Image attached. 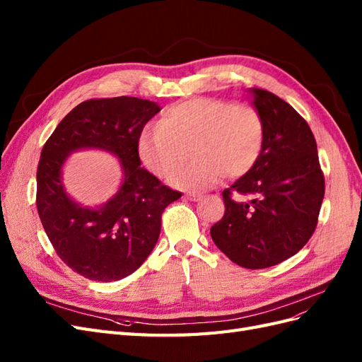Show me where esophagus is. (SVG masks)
Listing matches in <instances>:
<instances>
[{
    "instance_id": "34e87169",
    "label": "esophagus",
    "mask_w": 362,
    "mask_h": 362,
    "mask_svg": "<svg viewBox=\"0 0 362 362\" xmlns=\"http://www.w3.org/2000/svg\"><path fill=\"white\" fill-rule=\"evenodd\" d=\"M185 198H187L189 201L196 202V201H201L202 199V194L201 193H187V194H185Z\"/></svg>"
}]
</instances>
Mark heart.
<instances>
[{
  "label": "heart",
  "mask_w": 362,
  "mask_h": 362,
  "mask_svg": "<svg viewBox=\"0 0 362 362\" xmlns=\"http://www.w3.org/2000/svg\"><path fill=\"white\" fill-rule=\"evenodd\" d=\"M264 120L254 107L214 98H192L170 105L157 127L139 139V156L160 178H169L190 156L194 158L170 180L185 190L216 184L225 173L237 178L258 161L264 145Z\"/></svg>",
  "instance_id": "1"
}]
</instances>
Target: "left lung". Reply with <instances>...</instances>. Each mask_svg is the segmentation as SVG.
<instances>
[{"mask_svg": "<svg viewBox=\"0 0 362 362\" xmlns=\"http://www.w3.org/2000/svg\"><path fill=\"white\" fill-rule=\"evenodd\" d=\"M249 92L264 120V145L255 166L223 190L225 214L210 233L235 264L266 269L298 254L311 238L325 177L306 120L272 92L255 87ZM233 191L250 201L234 202Z\"/></svg>", "mask_w": 362, "mask_h": 362, "instance_id": "left-lung-1", "label": "left lung"}]
</instances>
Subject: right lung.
<instances>
[{"label":"right lung","instance_id":"obj_1","mask_svg":"<svg viewBox=\"0 0 362 362\" xmlns=\"http://www.w3.org/2000/svg\"><path fill=\"white\" fill-rule=\"evenodd\" d=\"M160 110L157 103L133 96L84 101L43 145L36 194L40 222L64 264L87 279L112 282L136 272L157 245L164 208L181 198L140 166V134ZM81 148L110 151L124 175L119 190L95 209L75 203L61 181L67 157Z\"/></svg>","mask_w":362,"mask_h":362}]
</instances>
